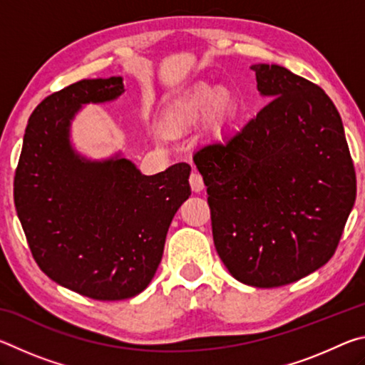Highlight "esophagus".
Returning <instances> with one entry per match:
<instances>
[{
  "label": "esophagus",
  "instance_id": "34e87169",
  "mask_svg": "<svg viewBox=\"0 0 365 365\" xmlns=\"http://www.w3.org/2000/svg\"><path fill=\"white\" fill-rule=\"evenodd\" d=\"M190 187L195 191V193H201V191L205 190V182H202V177L197 174V172H191Z\"/></svg>",
  "mask_w": 365,
  "mask_h": 365
}]
</instances>
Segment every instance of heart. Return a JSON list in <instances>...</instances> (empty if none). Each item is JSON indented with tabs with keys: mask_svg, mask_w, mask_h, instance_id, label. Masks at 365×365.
Wrapping results in <instances>:
<instances>
[{
	"mask_svg": "<svg viewBox=\"0 0 365 365\" xmlns=\"http://www.w3.org/2000/svg\"><path fill=\"white\" fill-rule=\"evenodd\" d=\"M230 108V101L224 91H217L211 85H197L187 95L178 98L168 109L165 114V127L169 130H180V128L195 123L209 113H214L217 120L225 119Z\"/></svg>",
	"mask_w": 365,
	"mask_h": 365,
	"instance_id": "1",
	"label": "heart"
}]
</instances>
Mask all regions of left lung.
Returning <instances> with one entry per match:
<instances>
[{
  "label": "left lung",
  "instance_id": "1",
  "mask_svg": "<svg viewBox=\"0 0 365 365\" xmlns=\"http://www.w3.org/2000/svg\"><path fill=\"white\" fill-rule=\"evenodd\" d=\"M251 69L272 100L193 160L222 262L245 285L275 288L335 255L356 201V172L341 117L319 85L282 66Z\"/></svg>",
  "mask_w": 365,
  "mask_h": 365
}]
</instances>
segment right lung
<instances>
[{"label": "right lung", "mask_w": 365, "mask_h": 365, "mask_svg": "<svg viewBox=\"0 0 365 365\" xmlns=\"http://www.w3.org/2000/svg\"><path fill=\"white\" fill-rule=\"evenodd\" d=\"M120 77L85 78L46 96L30 115L14 175L29 248L49 279L98 301L150 285L165 235L191 195L188 164L143 175L125 158L91 163L69 143L82 104L122 95Z\"/></svg>", "instance_id": "obj_1"}]
</instances>
